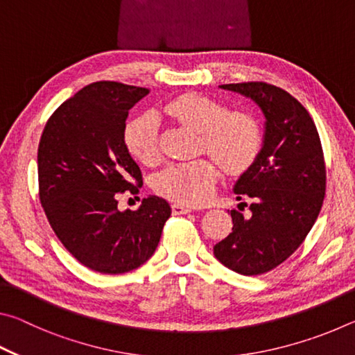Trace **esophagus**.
Wrapping results in <instances>:
<instances>
[{
  "instance_id": "obj_1",
  "label": "esophagus",
  "mask_w": 355,
  "mask_h": 355,
  "mask_svg": "<svg viewBox=\"0 0 355 355\" xmlns=\"http://www.w3.org/2000/svg\"><path fill=\"white\" fill-rule=\"evenodd\" d=\"M191 211H192L191 207L182 205V203H173V205H172V213L173 214H188Z\"/></svg>"
}]
</instances>
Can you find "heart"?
Listing matches in <instances>:
<instances>
[{
	"label": "heart",
	"mask_w": 355,
	"mask_h": 355,
	"mask_svg": "<svg viewBox=\"0 0 355 355\" xmlns=\"http://www.w3.org/2000/svg\"><path fill=\"white\" fill-rule=\"evenodd\" d=\"M164 114L199 133V148L211 155L227 172L249 167L261 148V131L248 112L225 111L219 101L199 94H184L164 106ZM123 141L130 155L144 166L159 161L158 125L153 116L127 123ZM218 167L208 158L172 164L153 180V188L166 199L197 207L213 192Z\"/></svg>",
	"instance_id": "1"
}]
</instances>
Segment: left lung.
Here are the masks:
<instances>
[{"mask_svg": "<svg viewBox=\"0 0 355 355\" xmlns=\"http://www.w3.org/2000/svg\"><path fill=\"white\" fill-rule=\"evenodd\" d=\"M220 87L254 100L266 123L260 153L233 188L238 200L252 199L250 214L232 209V233L214 245V257L238 274L260 275L307 238L326 196V163L313 119L293 95L263 81Z\"/></svg>", "mask_w": 355, "mask_h": 355, "instance_id": "8db88e82", "label": "left lung"}]
</instances>
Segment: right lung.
<instances>
[{
    "label": "right lung",
    "mask_w": 355,
    "mask_h": 355,
    "mask_svg": "<svg viewBox=\"0 0 355 355\" xmlns=\"http://www.w3.org/2000/svg\"><path fill=\"white\" fill-rule=\"evenodd\" d=\"M147 94L117 81L89 84L51 114L39 142L46 219L64 248L101 274L130 272L146 263L172 211L156 196L136 211L117 208L120 196L137 194L142 186L123 131L128 111Z\"/></svg>",
    "instance_id": "obj_1"
}]
</instances>
